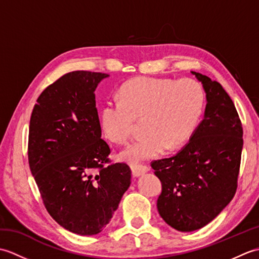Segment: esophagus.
<instances>
[{
	"label": "esophagus",
	"instance_id": "esophagus-1",
	"mask_svg": "<svg viewBox=\"0 0 259 259\" xmlns=\"http://www.w3.org/2000/svg\"><path fill=\"white\" fill-rule=\"evenodd\" d=\"M131 171H133L135 177H140L141 175L149 171V168L144 166V164H131Z\"/></svg>",
	"mask_w": 259,
	"mask_h": 259
}]
</instances>
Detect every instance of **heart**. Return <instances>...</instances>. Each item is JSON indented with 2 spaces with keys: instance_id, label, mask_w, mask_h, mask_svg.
<instances>
[{
  "instance_id": "1",
  "label": "heart",
  "mask_w": 259,
  "mask_h": 259,
  "mask_svg": "<svg viewBox=\"0 0 259 259\" xmlns=\"http://www.w3.org/2000/svg\"><path fill=\"white\" fill-rule=\"evenodd\" d=\"M121 99H109L100 113L104 136L117 144L130 138L136 119L142 118L145 135L121 151L120 158L137 163L177 149L194 134L202 113L205 96L191 79L137 78L125 82Z\"/></svg>"
}]
</instances>
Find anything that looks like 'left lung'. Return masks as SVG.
<instances>
[{
  "mask_svg": "<svg viewBox=\"0 0 259 259\" xmlns=\"http://www.w3.org/2000/svg\"><path fill=\"white\" fill-rule=\"evenodd\" d=\"M191 74L206 93L203 119L183 149L151 163L162 185L159 214L183 233L205 227L233 199L244 142L237 110L222 84Z\"/></svg>",
  "mask_w": 259,
  "mask_h": 259,
  "instance_id": "obj_1",
  "label": "left lung"
}]
</instances>
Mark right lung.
<instances>
[{"label":"right lung","instance_id":"1","mask_svg":"<svg viewBox=\"0 0 259 259\" xmlns=\"http://www.w3.org/2000/svg\"><path fill=\"white\" fill-rule=\"evenodd\" d=\"M107 73L74 71L37 98L29 126V164L48 212L69 232L101 233L131 184L125 163L109 164L95 91Z\"/></svg>","mask_w":259,"mask_h":259}]
</instances>
